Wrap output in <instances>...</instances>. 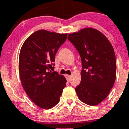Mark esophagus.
Segmentation results:
<instances>
[{"label": "esophagus", "mask_w": 129, "mask_h": 129, "mask_svg": "<svg viewBox=\"0 0 129 129\" xmlns=\"http://www.w3.org/2000/svg\"><path fill=\"white\" fill-rule=\"evenodd\" d=\"M66 77L68 81H69L70 80V78H71V75H66Z\"/></svg>", "instance_id": "obj_1"}]
</instances>
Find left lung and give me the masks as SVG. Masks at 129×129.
Segmentation results:
<instances>
[{"mask_svg": "<svg viewBox=\"0 0 129 129\" xmlns=\"http://www.w3.org/2000/svg\"><path fill=\"white\" fill-rule=\"evenodd\" d=\"M68 39L81 59V83L75 90L81 102L95 106L108 95L116 76L114 49L101 32L91 27L70 34Z\"/></svg>", "mask_w": 129, "mask_h": 129, "instance_id": "obj_1", "label": "left lung"}]
</instances>
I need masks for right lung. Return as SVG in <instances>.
<instances>
[{
  "label": "right lung",
  "mask_w": 129,
  "mask_h": 129,
  "mask_svg": "<svg viewBox=\"0 0 129 129\" xmlns=\"http://www.w3.org/2000/svg\"><path fill=\"white\" fill-rule=\"evenodd\" d=\"M67 36V34L39 30L25 40L21 48L19 73L21 84L30 100L45 110L59 102L66 86L64 76L49 70L54 71L52 63Z\"/></svg>",
  "instance_id": "1"
}]
</instances>
